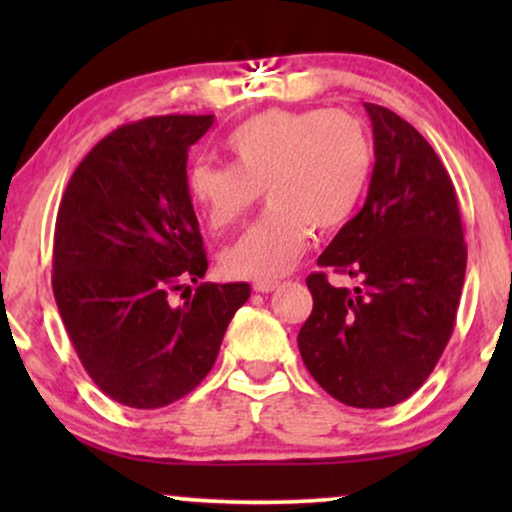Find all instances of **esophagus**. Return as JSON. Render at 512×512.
<instances>
[{
    "label": "esophagus",
    "mask_w": 512,
    "mask_h": 512,
    "mask_svg": "<svg viewBox=\"0 0 512 512\" xmlns=\"http://www.w3.org/2000/svg\"><path fill=\"white\" fill-rule=\"evenodd\" d=\"M277 282H256L254 284V291H258V293H270V291H275L277 289Z\"/></svg>",
    "instance_id": "esophagus-1"
}]
</instances>
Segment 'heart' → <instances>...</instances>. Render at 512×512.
I'll return each mask as SVG.
<instances>
[{
	"label": "heart",
	"instance_id": "1",
	"mask_svg": "<svg viewBox=\"0 0 512 512\" xmlns=\"http://www.w3.org/2000/svg\"><path fill=\"white\" fill-rule=\"evenodd\" d=\"M226 151L233 165L188 167L186 195L212 230L240 223L268 195L263 219L221 254V270L249 282L291 272L312 228L345 226L373 167L368 132L347 111H261L230 132Z\"/></svg>",
	"mask_w": 512,
	"mask_h": 512
}]
</instances>
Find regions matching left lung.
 I'll return each instance as SVG.
<instances>
[{
    "mask_svg": "<svg viewBox=\"0 0 512 512\" xmlns=\"http://www.w3.org/2000/svg\"><path fill=\"white\" fill-rule=\"evenodd\" d=\"M375 167L361 212L340 228L321 268L354 291L307 277L312 314L298 349L319 387L352 408H389L426 382L454 331L466 275L457 193L431 144L408 121L366 102Z\"/></svg>",
    "mask_w": 512,
    "mask_h": 512,
    "instance_id": "1",
    "label": "left lung"
}]
</instances>
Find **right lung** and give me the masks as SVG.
Segmentation results:
<instances>
[{
	"label": "right lung",
	"instance_id": "1",
	"mask_svg": "<svg viewBox=\"0 0 512 512\" xmlns=\"http://www.w3.org/2000/svg\"><path fill=\"white\" fill-rule=\"evenodd\" d=\"M214 116H151L97 142L69 179L53 237V293L90 380L137 410L170 405L212 370L249 284L207 272L186 195L188 149Z\"/></svg>",
	"mask_w": 512,
	"mask_h": 512
}]
</instances>
